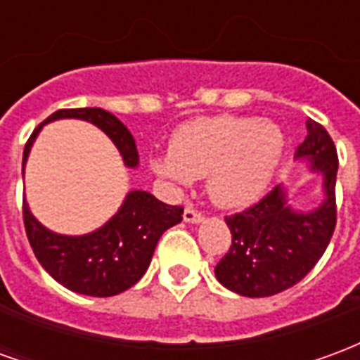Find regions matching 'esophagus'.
<instances>
[{
	"label": "esophagus",
	"mask_w": 360,
	"mask_h": 360,
	"mask_svg": "<svg viewBox=\"0 0 360 360\" xmlns=\"http://www.w3.org/2000/svg\"><path fill=\"white\" fill-rule=\"evenodd\" d=\"M183 219H185L187 224H200V221L204 219V216L200 214V212H196L195 208L187 206V208H185V212H183Z\"/></svg>",
	"instance_id": "1"
}]
</instances>
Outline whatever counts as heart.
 I'll return each mask as SVG.
<instances>
[{"mask_svg":"<svg viewBox=\"0 0 360 360\" xmlns=\"http://www.w3.org/2000/svg\"><path fill=\"white\" fill-rule=\"evenodd\" d=\"M285 150V134L270 119L249 115L198 117L172 136V152L150 160L158 177L188 187L204 177L219 208H245L270 187Z\"/></svg>","mask_w":360,"mask_h":360,"instance_id":"obj_1","label":"heart"}]
</instances>
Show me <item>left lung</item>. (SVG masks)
Instances as JSON below:
<instances>
[{
	"instance_id": "obj_1",
	"label": "left lung",
	"mask_w": 360,
	"mask_h": 360,
	"mask_svg": "<svg viewBox=\"0 0 360 360\" xmlns=\"http://www.w3.org/2000/svg\"><path fill=\"white\" fill-rule=\"evenodd\" d=\"M295 160L322 179L320 200L301 210L289 202V185L279 183L252 208L226 218L231 249L214 274L233 293L270 297L293 287L314 268L332 239L338 152L328 131L312 119Z\"/></svg>"
}]
</instances>
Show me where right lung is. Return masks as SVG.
<instances>
[{
    "instance_id": "right-lung-1",
    "label": "right lung",
    "mask_w": 360,
    "mask_h": 360,
    "mask_svg": "<svg viewBox=\"0 0 360 360\" xmlns=\"http://www.w3.org/2000/svg\"><path fill=\"white\" fill-rule=\"evenodd\" d=\"M59 119H81L108 134L125 167H139V150L133 134L113 113L102 108L59 110L38 125L22 152V177L30 150L44 125ZM181 206L158 200L146 191H129L103 226L84 235H63L40 224L22 198L25 229L38 262L58 283L69 291L89 297H111L127 291L146 274L160 237L177 226Z\"/></svg>"
}]
</instances>
